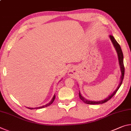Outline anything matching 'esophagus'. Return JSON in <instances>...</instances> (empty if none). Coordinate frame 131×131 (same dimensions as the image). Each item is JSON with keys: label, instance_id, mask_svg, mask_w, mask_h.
Instances as JSON below:
<instances>
[{"label": "esophagus", "instance_id": "1", "mask_svg": "<svg viewBox=\"0 0 131 131\" xmlns=\"http://www.w3.org/2000/svg\"><path fill=\"white\" fill-rule=\"evenodd\" d=\"M74 71V68H70L69 71V74H73Z\"/></svg>", "mask_w": 131, "mask_h": 131}]
</instances>
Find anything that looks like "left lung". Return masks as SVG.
I'll use <instances>...</instances> for the list:
<instances>
[{
  "label": "left lung",
  "mask_w": 131,
  "mask_h": 131,
  "mask_svg": "<svg viewBox=\"0 0 131 131\" xmlns=\"http://www.w3.org/2000/svg\"><path fill=\"white\" fill-rule=\"evenodd\" d=\"M110 39L112 41L114 47L116 49L117 55H118V62H119V67H120V70H121V81L120 83H119L118 87H117L116 91H114V92H113V94L112 95H110L108 96L107 97H106L105 99L104 100L101 101H91L89 100H87L86 99L85 97H83L82 95H81L80 92H79V97L80 98L81 100L84 102V103H85L86 104H89V105H97V104H102L108 101H109L110 99L112 98V97L114 96V95L116 94V92L119 89V88L120 87L121 85L122 84V83H123V80L124 79V72H125V68H124V62H123V52H122L121 48L119 44L117 43V41L116 40V39L114 38V37L112 36V35H110L109 36Z\"/></svg>",
  "instance_id": "left-lung-1"
}]
</instances>
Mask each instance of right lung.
<instances>
[{
  "instance_id": "right-lung-1",
  "label": "right lung",
  "mask_w": 131,
  "mask_h": 131,
  "mask_svg": "<svg viewBox=\"0 0 131 131\" xmlns=\"http://www.w3.org/2000/svg\"><path fill=\"white\" fill-rule=\"evenodd\" d=\"M55 98V95H54V96H53L52 99H51V101L49 103H48L47 104V105H44V106H40V107H35V108H29V107H28V108H30V109H33V108H43V107H47V106H50V105H51L53 102H54Z\"/></svg>"
}]
</instances>
